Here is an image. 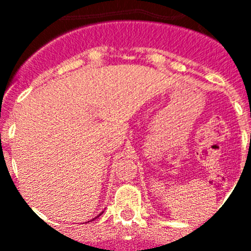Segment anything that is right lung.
Returning a JSON list of instances; mask_svg holds the SVG:
<instances>
[{"mask_svg":"<svg viewBox=\"0 0 251 251\" xmlns=\"http://www.w3.org/2000/svg\"><path fill=\"white\" fill-rule=\"evenodd\" d=\"M101 214H103V211H101V212H100V214H99V215H97V216H95V217H94V219H93V220H95V219H98V217H99V216H100V215H101ZM93 220H92V221H93ZM88 223H89V221H88Z\"/></svg>","mask_w":251,"mask_h":251,"instance_id":"right-lung-1","label":"right lung"}]
</instances>
